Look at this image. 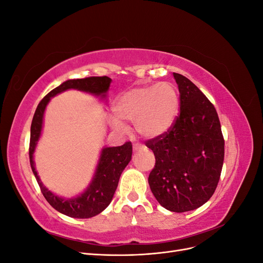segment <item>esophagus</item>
Wrapping results in <instances>:
<instances>
[{
	"label": "esophagus",
	"instance_id": "34e87169",
	"mask_svg": "<svg viewBox=\"0 0 263 263\" xmlns=\"http://www.w3.org/2000/svg\"><path fill=\"white\" fill-rule=\"evenodd\" d=\"M145 148V146L144 145H141V144H135L134 146H133V149H134V151H138V150H142Z\"/></svg>",
	"mask_w": 263,
	"mask_h": 263
}]
</instances>
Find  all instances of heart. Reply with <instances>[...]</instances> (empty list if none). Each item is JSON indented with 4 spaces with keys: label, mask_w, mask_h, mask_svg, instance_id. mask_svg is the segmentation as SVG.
Segmentation results:
<instances>
[{
    "label": "heart",
    "mask_w": 263,
    "mask_h": 263,
    "mask_svg": "<svg viewBox=\"0 0 263 263\" xmlns=\"http://www.w3.org/2000/svg\"><path fill=\"white\" fill-rule=\"evenodd\" d=\"M180 99L176 86L169 82L134 87L116 99L113 105L115 117L109 118L114 129L124 132L123 122L135 124V128L148 138L165 134L179 115Z\"/></svg>",
    "instance_id": "heart-1"
}]
</instances>
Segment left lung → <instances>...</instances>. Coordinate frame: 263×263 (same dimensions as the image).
<instances>
[{
  "label": "left lung",
  "instance_id": "left-lung-1",
  "mask_svg": "<svg viewBox=\"0 0 263 263\" xmlns=\"http://www.w3.org/2000/svg\"><path fill=\"white\" fill-rule=\"evenodd\" d=\"M173 77L180 92V115L168 133L146 142L156 157L148 182L162 208L183 213L201 208L214 194L225 142L209 99L184 76Z\"/></svg>",
  "mask_w": 263,
  "mask_h": 263
}]
</instances>
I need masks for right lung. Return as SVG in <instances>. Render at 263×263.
<instances>
[{
	"instance_id": "1",
	"label": "right lung",
	"mask_w": 263,
	"mask_h": 263,
	"mask_svg": "<svg viewBox=\"0 0 263 263\" xmlns=\"http://www.w3.org/2000/svg\"><path fill=\"white\" fill-rule=\"evenodd\" d=\"M110 82H112V79L108 77H90L67 80L50 91L41 101L31 122L29 144V162L31 170L47 202L55 211L69 217L90 218L107 208L113 200L122 172L132 160L133 146L132 142L128 141L118 147H103L90 184L82 193L74 197H61L43 184L35 168L34 154L38 140L42 136L45 110L51 98L67 90H78L93 94L100 99H106Z\"/></svg>"
}]
</instances>
